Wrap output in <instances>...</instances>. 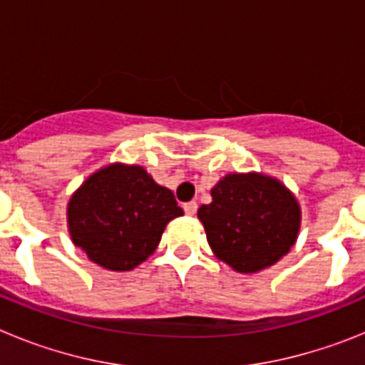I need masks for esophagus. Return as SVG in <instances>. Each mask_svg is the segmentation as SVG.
I'll return each instance as SVG.
<instances>
[{
	"mask_svg": "<svg viewBox=\"0 0 365 365\" xmlns=\"http://www.w3.org/2000/svg\"><path fill=\"white\" fill-rule=\"evenodd\" d=\"M185 212L186 215H195V212H197V202H186L185 205Z\"/></svg>",
	"mask_w": 365,
	"mask_h": 365,
	"instance_id": "34e87169",
	"label": "esophagus"
}]
</instances>
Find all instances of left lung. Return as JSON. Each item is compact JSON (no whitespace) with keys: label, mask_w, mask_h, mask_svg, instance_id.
Listing matches in <instances>:
<instances>
[{"label":"left lung","mask_w":365,"mask_h":365,"mask_svg":"<svg viewBox=\"0 0 365 365\" xmlns=\"http://www.w3.org/2000/svg\"><path fill=\"white\" fill-rule=\"evenodd\" d=\"M197 210L217 259L241 274L278 263L298 240L302 208L294 193L265 173H227Z\"/></svg>","instance_id":"obj_1"}]
</instances>
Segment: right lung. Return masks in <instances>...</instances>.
<instances>
[{
	"label": "right lung",
	"mask_w": 365,
	"mask_h": 365,
	"mask_svg": "<svg viewBox=\"0 0 365 365\" xmlns=\"http://www.w3.org/2000/svg\"><path fill=\"white\" fill-rule=\"evenodd\" d=\"M182 214L172 190L157 185L143 166L111 163L71 195L67 230L93 263L125 272L155 252L168 222Z\"/></svg>",
	"instance_id": "obj_1"
}]
</instances>
